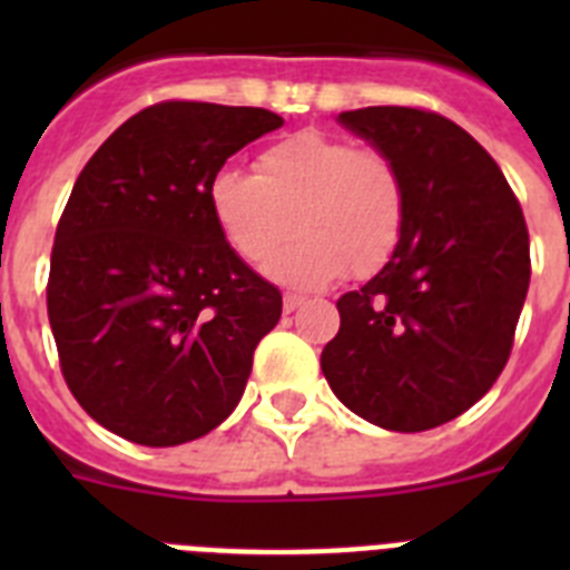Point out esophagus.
<instances>
[{
  "instance_id": "1",
  "label": "esophagus",
  "mask_w": 570,
  "mask_h": 570,
  "mask_svg": "<svg viewBox=\"0 0 570 570\" xmlns=\"http://www.w3.org/2000/svg\"><path fill=\"white\" fill-rule=\"evenodd\" d=\"M302 302H305V296L302 294H285V299H282V308H285V314H294Z\"/></svg>"
}]
</instances>
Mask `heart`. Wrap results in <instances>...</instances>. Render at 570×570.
<instances>
[{"label":"heart","instance_id":"1","mask_svg":"<svg viewBox=\"0 0 570 570\" xmlns=\"http://www.w3.org/2000/svg\"><path fill=\"white\" fill-rule=\"evenodd\" d=\"M208 208L234 254L256 265L293 233L303 236L265 262V276L322 288L342 274L387 265L405 230V183L380 150L302 130L256 159V176L225 168L208 183Z\"/></svg>","mask_w":570,"mask_h":570}]
</instances>
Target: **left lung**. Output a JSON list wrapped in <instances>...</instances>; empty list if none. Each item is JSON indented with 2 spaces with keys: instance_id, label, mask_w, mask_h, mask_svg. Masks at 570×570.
<instances>
[{
  "instance_id": "obj_1",
  "label": "left lung",
  "mask_w": 570,
  "mask_h": 570,
  "mask_svg": "<svg viewBox=\"0 0 570 570\" xmlns=\"http://www.w3.org/2000/svg\"><path fill=\"white\" fill-rule=\"evenodd\" d=\"M336 122L396 165L407 214L385 268L336 302L322 374L362 420L431 431L505 367L531 282L525 216L500 165L445 116L380 105Z\"/></svg>"
}]
</instances>
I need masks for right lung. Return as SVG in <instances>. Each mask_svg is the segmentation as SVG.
Instances as JSON below:
<instances>
[{
    "mask_svg": "<svg viewBox=\"0 0 570 570\" xmlns=\"http://www.w3.org/2000/svg\"><path fill=\"white\" fill-rule=\"evenodd\" d=\"M276 128L265 108L154 105L105 139L70 190L48 320L70 394L116 436L183 445L239 405L282 294L223 239L208 183Z\"/></svg>",
    "mask_w": 570,
    "mask_h": 570,
    "instance_id": "1",
    "label": "right lung"
}]
</instances>
